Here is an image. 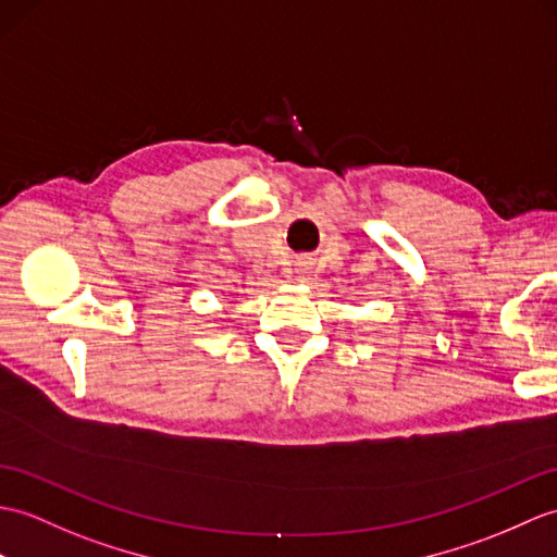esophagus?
I'll return each mask as SVG.
<instances>
[{
    "instance_id": "34e87169",
    "label": "esophagus",
    "mask_w": 557,
    "mask_h": 557,
    "mask_svg": "<svg viewBox=\"0 0 557 557\" xmlns=\"http://www.w3.org/2000/svg\"><path fill=\"white\" fill-rule=\"evenodd\" d=\"M310 270H313V258L301 256L299 261H296V275H299V282L310 280Z\"/></svg>"
}]
</instances>
